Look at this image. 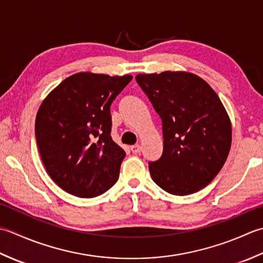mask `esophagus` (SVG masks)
I'll list each match as a JSON object with an SVG mask.
<instances>
[{"mask_svg": "<svg viewBox=\"0 0 263 263\" xmlns=\"http://www.w3.org/2000/svg\"><path fill=\"white\" fill-rule=\"evenodd\" d=\"M130 149H132V152L133 153H139L142 151V146L139 145V144H136V145H133V146H130Z\"/></svg>", "mask_w": 263, "mask_h": 263, "instance_id": "esophagus-1", "label": "esophagus"}]
</instances>
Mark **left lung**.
I'll return each instance as SVG.
<instances>
[{
    "label": "left lung",
    "instance_id": "obj_1",
    "mask_svg": "<svg viewBox=\"0 0 263 263\" xmlns=\"http://www.w3.org/2000/svg\"><path fill=\"white\" fill-rule=\"evenodd\" d=\"M136 82L162 120L163 152L148 162L155 184L189 195L210 184L232 145V124L205 80L185 71L139 73Z\"/></svg>",
    "mask_w": 263,
    "mask_h": 263
}]
</instances>
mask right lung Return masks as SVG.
Instances as JSON below:
<instances>
[{
	"label": "right lung",
	"mask_w": 263,
	"mask_h": 263,
	"mask_svg": "<svg viewBox=\"0 0 263 263\" xmlns=\"http://www.w3.org/2000/svg\"><path fill=\"white\" fill-rule=\"evenodd\" d=\"M132 79L78 72L41 104L35 136L42 161L69 194L95 197L117 183L126 152L112 141L110 106Z\"/></svg>",
	"instance_id": "obj_1"
}]
</instances>
